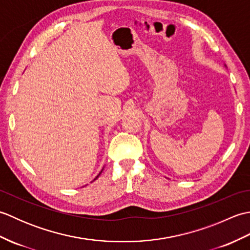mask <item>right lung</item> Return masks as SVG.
<instances>
[{
  "label": "right lung",
  "instance_id": "add662e5",
  "mask_svg": "<svg viewBox=\"0 0 250 250\" xmlns=\"http://www.w3.org/2000/svg\"><path fill=\"white\" fill-rule=\"evenodd\" d=\"M101 173H102V171H101V172H100V174H101ZM100 174H99V175H98V176H97V177H95V178H94V180H95V179H97V178H98V177H99V176H100Z\"/></svg>",
  "mask_w": 250,
  "mask_h": 250
}]
</instances>
